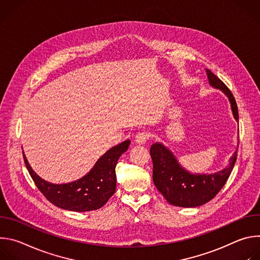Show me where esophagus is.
Masks as SVG:
<instances>
[{
	"label": "esophagus",
	"mask_w": 260,
	"mask_h": 260,
	"mask_svg": "<svg viewBox=\"0 0 260 260\" xmlns=\"http://www.w3.org/2000/svg\"><path fill=\"white\" fill-rule=\"evenodd\" d=\"M149 138H150V136H149V134H148L147 132H139V133L136 135L135 141H136L137 144L142 145V144H145Z\"/></svg>",
	"instance_id": "obj_1"
}]
</instances>
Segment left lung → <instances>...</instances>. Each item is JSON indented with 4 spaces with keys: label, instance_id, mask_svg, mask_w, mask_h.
Returning a JSON list of instances; mask_svg holds the SVG:
<instances>
[{
    "label": "left lung",
    "instance_id": "obj_1",
    "mask_svg": "<svg viewBox=\"0 0 260 260\" xmlns=\"http://www.w3.org/2000/svg\"><path fill=\"white\" fill-rule=\"evenodd\" d=\"M206 71L210 84L221 89L229 96L234 117L239 122L238 106L234 94L215 74L210 70ZM150 155L153 161L152 178L157 190L171 205L193 208L214 199L224 186L236 164L238 150L234 153L230 165L224 170L210 175H192L185 171L178 164L173 153L159 143L151 146Z\"/></svg>",
    "mask_w": 260,
    "mask_h": 260
}]
</instances>
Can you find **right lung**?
I'll return each instance as SVG.
<instances>
[{
  "label": "right lung",
  "instance_id": "add662e5",
  "mask_svg": "<svg viewBox=\"0 0 260 260\" xmlns=\"http://www.w3.org/2000/svg\"><path fill=\"white\" fill-rule=\"evenodd\" d=\"M131 141L126 140L108 150L92 170L78 181L68 184H52L37 175L28 165L24 154L25 167L36 186L42 194L58 208L86 212L102 208L116 190L115 168L118 158L124 153Z\"/></svg>",
  "mask_w": 260,
  "mask_h": 260
}]
</instances>
